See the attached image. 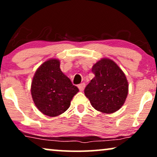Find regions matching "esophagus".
I'll return each mask as SVG.
<instances>
[{"mask_svg": "<svg viewBox=\"0 0 157 157\" xmlns=\"http://www.w3.org/2000/svg\"><path fill=\"white\" fill-rule=\"evenodd\" d=\"M86 86V83H80V84L78 85V88L81 91H83V89H84V88Z\"/></svg>", "mask_w": 157, "mask_h": 157, "instance_id": "esophagus-1", "label": "esophagus"}]
</instances>
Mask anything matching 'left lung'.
Segmentation results:
<instances>
[{
	"label": "left lung",
	"mask_w": 157,
	"mask_h": 157,
	"mask_svg": "<svg viewBox=\"0 0 157 157\" xmlns=\"http://www.w3.org/2000/svg\"><path fill=\"white\" fill-rule=\"evenodd\" d=\"M95 75L84 89V94L96 110L111 113L119 110L125 102L128 91L124 73L109 59H102L94 64Z\"/></svg>",
	"instance_id": "8db88e82"
}]
</instances>
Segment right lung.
Instances as JSON below:
<instances>
[{"mask_svg": "<svg viewBox=\"0 0 157 157\" xmlns=\"http://www.w3.org/2000/svg\"><path fill=\"white\" fill-rule=\"evenodd\" d=\"M31 90L38 110L51 117L65 112L78 91L61 71L58 59L48 60L40 66L33 78Z\"/></svg>", "mask_w": 157, "mask_h": 157, "instance_id": "right-lung-1", "label": "right lung"}]
</instances>
